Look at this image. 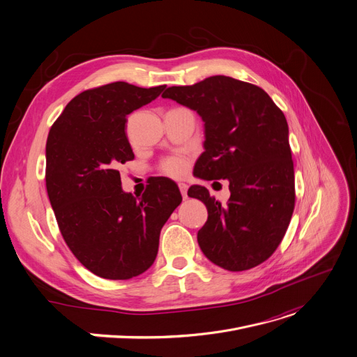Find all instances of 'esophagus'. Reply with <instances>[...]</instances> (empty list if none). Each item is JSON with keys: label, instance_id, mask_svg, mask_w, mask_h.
<instances>
[{"label": "esophagus", "instance_id": "esophagus-1", "mask_svg": "<svg viewBox=\"0 0 357 357\" xmlns=\"http://www.w3.org/2000/svg\"><path fill=\"white\" fill-rule=\"evenodd\" d=\"M178 186H179L181 193H182V198L186 199V198H188V185H185V183H178Z\"/></svg>", "mask_w": 357, "mask_h": 357}]
</instances>
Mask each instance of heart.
Returning <instances> with one entry per match:
<instances>
[{
  "mask_svg": "<svg viewBox=\"0 0 357 357\" xmlns=\"http://www.w3.org/2000/svg\"><path fill=\"white\" fill-rule=\"evenodd\" d=\"M160 172L171 178H182L188 174L189 162L181 156H169L160 162Z\"/></svg>",
  "mask_w": 357,
  "mask_h": 357,
  "instance_id": "obj_1",
  "label": "heart"
}]
</instances>
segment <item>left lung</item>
<instances>
[{
	"mask_svg": "<svg viewBox=\"0 0 357 357\" xmlns=\"http://www.w3.org/2000/svg\"><path fill=\"white\" fill-rule=\"evenodd\" d=\"M164 98L197 111L205 122V152L197 176L228 179L225 206L205 186L188 195L206 205L198 232L204 255L215 265L241 272L272 256L295 209V172L283 112L253 84L215 75L186 86H169Z\"/></svg>",
	"mask_w": 357,
	"mask_h": 357,
	"instance_id": "1",
	"label": "left lung"
}]
</instances>
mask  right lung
I'll list each match as a JSON object with an SVG mask.
<instances>
[{
	"instance_id": "add662e5",
	"label": "right lung",
	"mask_w": 357,
	"mask_h": 357,
	"mask_svg": "<svg viewBox=\"0 0 357 357\" xmlns=\"http://www.w3.org/2000/svg\"><path fill=\"white\" fill-rule=\"evenodd\" d=\"M164 89L122 81L86 89L50 129L45 182L61 235L78 261L104 279L125 280L149 269L162 226L182 202L168 178L155 179L135 198L122 190L118 171L134 159L126 115Z\"/></svg>"
}]
</instances>
